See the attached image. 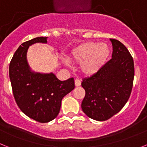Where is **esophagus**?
<instances>
[{"label":"esophagus","mask_w":147,"mask_h":147,"mask_svg":"<svg viewBox=\"0 0 147 147\" xmlns=\"http://www.w3.org/2000/svg\"><path fill=\"white\" fill-rule=\"evenodd\" d=\"M75 85H76V87H79L81 85V81H80V80H75Z\"/></svg>","instance_id":"obj_1"}]
</instances>
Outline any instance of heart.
<instances>
[{
	"label": "heart",
	"instance_id": "heart-1",
	"mask_svg": "<svg viewBox=\"0 0 147 147\" xmlns=\"http://www.w3.org/2000/svg\"><path fill=\"white\" fill-rule=\"evenodd\" d=\"M110 49L107 43L87 42L73 49L70 58L80 64V70L85 76H93L101 70L107 62ZM69 65L68 61H65Z\"/></svg>",
	"mask_w": 147,
	"mask_h": 147
}]
</instances>
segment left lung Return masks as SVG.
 <instances>
[{
    "label": "left lung",
    "instance_id": "8db88e82",
    "mask_svg": "<svg viewBox=\"0 0 147 147\" xmlns=\"http://www.w3.org/2000/svg\"><path fill=\"white\" fill-rule=\"evenodd\" d=\"M110 41L112 59L82 82L85 90L82 111L90 119L100 121L107 120L123 108L129 98L134 79V62L129 51L119 40Z\"/></svg>",
    "mask_w": 147,
    "mask_h": 147
}]
</instances>
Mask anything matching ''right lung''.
Masks as SVG:
<instances>
[{
	"instance_id": "right-lung-1",
	"label": "right lung",
	"mask_w": 147,
	"mask_h": 147,
	"mask_svg": "<svg viewBox=\"0 0 147 147\" xmlns=\"http://www.w3.org/2000/svg\"><path fill=\"white\" fill-rule=\"evenodd\" d=\"M48 37H36L23 42L13 56L9 78L17 105L23 113L40 123H47L59 114L62 98L74 89V80H58L53 73L32 71L27 62L30 45L47 43Z\"/></svg>"
}]
</instances>
